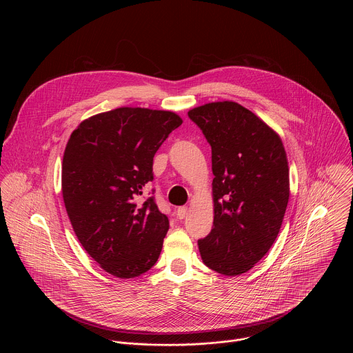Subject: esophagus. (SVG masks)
<instances>
[{"instance_id":"obj_1","label":"esophagus","mask_w":353,"mask_h":353,"mask_svg":"<svg viewBox=\"0 0 353 353\" xmlns=\"http://www.w3.org/2000/svg\"><path fill=\"white\" fill-rule=\"evenodd\" d=\"M186 214H188V208H186V206H179V208L176 209V217H178L179 220L185 219Z\"/></svg>"}]
</instances>
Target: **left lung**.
<instances>
[{
  "label": "left lung",
  "mask_w": 353,
  "mask_h": 353,
  "mask_svg": "<svg viewBox=\"0 0 353 353\" xmlns=\"http://www.w3.org/2000/svg\"><path fill=\"white\" fill-rule=\"evenodd\" d=\"M212 148L214 219L199 241L202 262L239 276L274 243L290 200L288 161L281 139L250 110L216 101L188 112Z\"/></svg>",
  "instance_id": "left-lung-1"
}]
</instances>
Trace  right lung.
<instances>
[{"mask_svg":"<svg viewBox=\"0 0 353 353\" xmlns=\"http://www.w3.org/2000/svg\"><path fill=\"white\" fill-rule=\"evenodd\" d=\"M181 125L171 111L121 107L83 121L66 144L69 220L85 252L115 277H137L160 255L168 219L153 196H141L153 181L154 153Z\"/></svg>","mask_w":353,"mask_h":353,"instance_id":"obj_1","label":"right lung"}]
</instances>
